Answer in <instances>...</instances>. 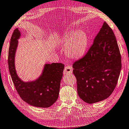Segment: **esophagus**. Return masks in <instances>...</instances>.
<instances>
[{"instance_id": "34e87169", "label": "esophagus", "mask_w": 129, "mask_h": 129, "mask_svg": "<svg viewBox=\"0 0 129 129\" xmlns=\"http://www.w3.org/2000/svg\"><path fill=\"white\" fill-rule=\"evenodd\" d=\"M73 72V68L72 67L69 66V65H68L65 68L64 70V74H72Z\"/></svg>"}]
</instances>
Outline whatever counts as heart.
I'll return each mask as SVG.
<instances>
[{"instance_id": "heart-1", "label": "heart", "mask_w": 129, "mask_h": 129, "mask_svg": "<svg viewBox=\"0 0 129 129\" xmlns=\"http://www.w3.org/2000/svg\"><path fill=\"white\" fill-rule=\"evenodd\" d=\"M88 37L82 30L64 35L59 41L62 47H66L68 56L73 59H78L83 56L88 46Z\"/></svg>"}]
</instances>
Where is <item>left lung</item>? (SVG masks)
Returning <instances> with one entry per match:
<instances>
[{
  "instance_id": "1",
  "label": "left lung",
  "mask_w": 129,
  "mask_h": 129,
  "mask_svg": "<svg viewBox=\"0 0 129 129\" xmlns=\"http://www.w3.org/2000/svg\"><path fill=\"white\" fill-rule=\"evenodd\" d=\"M79 98L88 104L108 98L115 88L121 57L114 34L103 23L87 53L73 65Z\"/></svg>"
}]
</instances>
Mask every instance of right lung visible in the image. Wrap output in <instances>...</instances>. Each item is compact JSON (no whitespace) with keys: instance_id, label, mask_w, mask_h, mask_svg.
Returning <instances> with one entry per match:
<instances>
[{"instance_id":"1","label":"right lung","mask_w":129,"mask_h":129,"mask_svg":"<svg viewBox=\"0 0 129 129\" xmlns=\"http://www.w3.org/2000/svg\"><path fill=\"white\" fill-rule=\"evenodd\" d=\"M20 37V31L16 28L11 37L8 51V68L14 85L21 98L27 104L39 108L50 107L58 99L64 65L61 63L46 64L37 79L24 82L18 77L15 64L18 39Z\"/></svg>"}]
</instances>
